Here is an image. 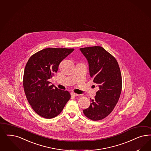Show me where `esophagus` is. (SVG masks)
Returning a JSON list of instances; mask_svg holds the SVG:
<instances>
[{"mask_svg": "<svg viewBox=\"0 0 151 151\" xmlns=\"http://www.w3.org/2000/svg\"><path fill=\"white\" fill-rule=\"evenodd\" d=\"M70 94H71V96H76V97H77V96H79V94H76V93H75L72 92L70 93Z\"/></svg>", "mask_w": 151, "mask_h": 151, "instance_id": "obj_1", "label": "esophagus"}]
</instances>
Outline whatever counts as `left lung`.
Instances as JSON below:
<instances>
[{"label":"left lung","mask_w":151,"mask_h":151,"mask_svg":"<svg viewBox=\"0 0 151 151\" xmlns=\"http://www.w3.org/2000/svg\"><path fill=\"white\" fill-rule=\"evenodd\" d=\"M80 50L87 60L91 77L99 87L94 98H90V106L83 113L91 120H101L112 112L119 100L122 86L120 68L116 58L102 47Z\"/></svg>","instance_id":"1"}]
</instances>
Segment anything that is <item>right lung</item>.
Returning <instances> with one entry per match:
<instances>
[{"mask_svg":"<svg viewBox=\"0 0 151 151\" xmlns=\"http://www.w3.org/2000/svg\"><path fill=\"white\" fill-rule=\"evenodd\" d=\"M74 49H44L33 54L25 67L23 87L33 109L44 118L57 116L70 98L67 91L50 85L49 79L57 73L60 63Z\"/></svg>","mask_w":151,"mask_h":151,"instance_id":"1","label":"right lung"}]
</instances>
